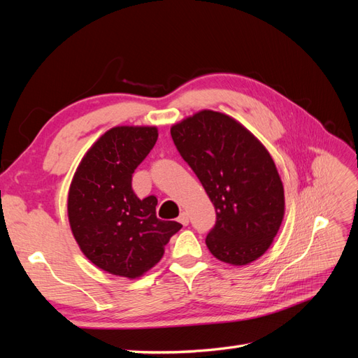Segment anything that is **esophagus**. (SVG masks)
Segmentation results:
<instances>
[{"mask_svg": "<svg viewBox=\"0 0 358 358\" xmlns=\"http://www.w3.org/2000/svg\"><path fill=\"white\" fill-rule=\"evenodd\" d=\"M179 222L182 224V225H188L189 224V215H188V212H182L180 215H179Z\"/></svg>", "mask_w": 358, "mask_h": 358, "instance_id": "obj_1", "label": "esophagus"}]
</instances>
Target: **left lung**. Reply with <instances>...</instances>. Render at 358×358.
Here are the masks:
<instances>
[{
  "instance_id": "left-lung-1",
  "label": "left lung",
  "mask_w": 358,
  "mask_h": 358,
  "mask_svg": "<svg viewBox=\"0 0 358 358\" xmlns=\"http://www.w3.org/2000/svg\"><path fill=\"white\" fill-rule=\"evenodd\" d=\"M170 133L215 206L209 251L233 266L255 262L285 212L282 180L267 149L236 119L213 110L183 119Z\"/></svg>"
}]
</instances>
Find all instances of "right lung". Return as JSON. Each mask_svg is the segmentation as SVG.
<instances>
[{"label":"right lung","mask_w":358,"mask_h":358,"mask_svg":"<svg viewBox=\"0 0 358 358\" xmlns=\"http://www.w3.org/2000/svg\"><path fill=\"white\" fill-rule=\"evenodd\" d=\"M155 127H115L82 158L69 191L76 242L96 267L134 279L152 268L182 225L157 218V197L140 200L133 173L155 146Z\"/></svg>","instance_id":"add662e5"}]
</instances>
